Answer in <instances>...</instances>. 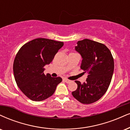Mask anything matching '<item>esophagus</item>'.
Returning <instances> with one entry per match:
<instances>
[{
    "mask_svg": "<svg viewBox=\"0 0 130 130\" xmlns=\"http://www.w3.org/2000/svg\"><path fill=\"white\" fill-rule=\"evenodd\" d=\"M63 80L65 81V82H66V83H67V84H68V83L71 82V80H68V79H63Z\"/></svg>",
    "mask_w": 130,
    "mask_h": 130,
    "instance_id": "obj_1",
    "label": "esophagus"
}]
</instances>
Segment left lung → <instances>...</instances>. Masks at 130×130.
<instances>
[{
    "instance_id": "left-lung-1",
    "label": "left lung",
    "mask_w": 130,
    "mask_h": 130,
    "mask_svg": "<svg viewBox=\"0 0 130 130\" xmlns=\"http://www.w3.org/2000/svg\"><path fill=\"white\" fill-rule=\"evenodd\" d=\"M77 43L75 50L82 57L80 68L88 75L86 82L75 81L77 88L72 95L82 104H90L107 92L113 74L114 59L110 50L103 43L87 39Z\"/></svg>"
}]
</instances>
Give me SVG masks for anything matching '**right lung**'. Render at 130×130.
Returning a JSON list of instances; mask_svg holds the SVG:
<instances>
[{
	"label": "right lung",
	"mask_w": 130,
	"mask_h": 130,
	"mask_svg": "<svg viewBox=\"0 0 130 130\" xmlns=\"http://www.w3.org/2000/svg\"><path fill=\"white\" fill-rule=\"evenodd\" d=\"M63 42L37 38L23 45L14 60L13 72L22 92L33 101H42L51 96L62 79L43 73L46 65L52 62Z\"/></svg>",
	"instance_id": "right-lung-1"
}]
</instances>
